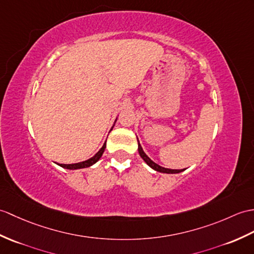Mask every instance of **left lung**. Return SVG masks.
Segmentation results:
<instances>
[{
  "label": "left lung",
  "mask_w": 254,
  "mask_h": 254,
  "mask_svg": "<svg viewBox=\"0 0 254 254\" xmlns=\"http://www.w3.org/2000/svg\"><path fill=\"white\" fill-rule=\"evenodd\" d=\"M137 143H138V152H139V156L143 158V160L148 164V166L151 168V169H154L155 171H158V172H161V173H168V174H174V173H180V172H183V171L184 170H172V169H167V168H163V167H160L159 166V164H157V163H155L154 161L151 160V159L147 156L145 152H144V150H143V148H141V146H140V144H139V141H138V138H137Z\"/></svg>",
  "instance_id": "obj_1"
}]
</instances>
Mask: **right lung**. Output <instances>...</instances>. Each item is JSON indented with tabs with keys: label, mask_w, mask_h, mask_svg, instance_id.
<instances>
[{
	"label": "right lung",
	"mask_w": 254,
	"mask_h": 254,
	"mask_svg": "<svg viewBox=\"0 0 254 254\" xmlns=\"http://www.w3.org/2000/svg\"><path fill=\"white\" fill-rule=\"evenodd\" d=\"M111 128H113V127H111ZM105 148H106V141L104 143L102 148H100V149L98 150L97 154H96L95 156H94V157H92V158H90V159H87V160L82 161V162H78V163H72V164H60V163H58V166H61L62 168L68 169V170H76V169L88 168V167L93 166L94 163H96V162L99 160L100 157L103 156V152L105 151Z\"/></svg>",
	"instance_id": "1"
}]
</instances>
